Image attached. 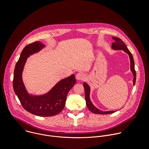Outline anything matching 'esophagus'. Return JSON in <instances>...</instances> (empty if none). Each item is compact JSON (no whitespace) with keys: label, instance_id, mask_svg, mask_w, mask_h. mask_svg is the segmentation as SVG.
<instances>
[{"label":"esophagus","instance_id":"34e87169","mask_svg":"<svg viewBox=\"0 0 149 149\" xmlns=\"http://www.w3.org/2000/svg\"><path fill=\"white\" fill-rule=\"evenodd\" d=\"M75 78L77 80H83L84 78V75L82 73L79 72L75 75Z\"/></svg>","mask_w":149,"mask_h":149}]
</instances>
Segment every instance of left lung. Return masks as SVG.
<instances>
[{"label": "left lung", "mask_w": 149, "mask_h": 149, "mask_svg": "<svg viewBox=\"0 0 149 149\" xmlns=\"http://www.w3.org/2000/svg\"><path fill=\"white\" fill-rule=\"evenodd\" d=\"M112 39L114 40V42L111 45V49L114 51H120L123 50L124 52L127 53L129 55L130 61V70L133 74V86H134L136 83V73L134 69V61L133 57L132 54L127 48L126 45L124 43V42L120 38L117 37H112ZM83 86L85 90V98H86V104L88 109L90 111H91L92 113L94 114H111L116 111H102L97 108L93 104L90 100V87L89 85L84 82L83 84Z\"/></svg>", "instance_id": "1"}]
</instances>
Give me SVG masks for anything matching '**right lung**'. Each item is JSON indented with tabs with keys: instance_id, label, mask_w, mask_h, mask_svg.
Here are the masks:
<instances>
[{
	"instance_id": "right-lung-1",
	"label": "right lung",
	"mask_w": 149,
	"mask_h": 149,
	"mask_svg": "<svg viewBox=\"0 0 149 149\" xmlns=\"http://www.w3.org/2000/svg\"><path fill=\"white\" fill-rule=\"evenodd\" d=\"M45 47L46 45L42 42L36 41L24 48L16 64L13 81L14 91L24 109L40 117L54 116L61 112L64 108L67 94L76 82L75 75L72 74L58 81L44 94L35 95L28 91L22 79L27 58Z\"/></svg>"
}]
</instances>
